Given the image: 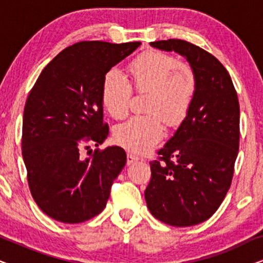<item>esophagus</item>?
Instances as JSON below:
<instances>
[{
  "label": "esophagus",
  "mask_w": 263,
  "mask_h": 263,
  "mask_svg": "<svg viewBox=\"0 0 263 263\" xmlns=\"http://www.w3.org/2000/svg\"><path fill=\"white\" fill-rule=\"evenodd\" d=\"M138 160H139V157H136L135 154H133V153H128L127 154V165L134 164Z\"/></svg>",
  "instance_id": "1"
}]
</instances>
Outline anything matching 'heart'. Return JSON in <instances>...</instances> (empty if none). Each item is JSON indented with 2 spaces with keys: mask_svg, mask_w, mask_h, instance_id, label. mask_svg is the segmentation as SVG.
<instances>
[{
  "mask_svg": "<svg viewBox=\"0 0 263 263\" xmlns=\"http://www.w3.org/2000/svg\"><path fill=\"white\" fill-rule=\"evenodd\" d=\"M132 82L117 69H110L102 82V103L111 117L121 120L129 112L133 91L148 93L146 116H135L118 124L114 138L132 152L145 153L164 136V120L168 127H178L188 116L195 98L197 79L189 63L171 53L151 50L128 66Z\"/></svg>",
  "mask_w": 263,
  "mask_h": 263,
  "instance_id": "heart-1",
  "label": "heart"
}]
</instances>
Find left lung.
<instances>
[{
    "instance_id": "obj_1",
    "label": "left lung",
    "mask_w": 263,
    "mask_h": 263,
    "mask_svg": "<svg viewBox=\"0 0 263 263\" xmlns=\"http://www.w3.org/2000/svg\"><path fill=\"white\" fill-rule=\"evenodd\" d=\"M151 44L185 56L197 89L188 116L149 163L147 207L167 225H197L215 213L231 185L239 147L238 97L229 71L206 50L182 39Z\"/></svg>"
}]
</instances>
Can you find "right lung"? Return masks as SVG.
<instances>
[{"label":"right lung","mask_w":263,"mask_h":263,"mask_svg":"<svg viewBox=\"0 0 263 263\" xmlns=\"http://www.w3.org/2000/svg\"><path fill=\"white\" fill-rule=\"evenodd\" d=\"M140 42H79L62 50L39 75L24 110L21 149L35 203L55 220L77 224L98 215L127 156L99 146L109 135L103 122L102 82ZM87 152V153H88Z\"/></svg>","instance_id":"add662e5"}]
</instances>
